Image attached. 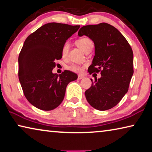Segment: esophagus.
Segmentation results:
<instances>
[{"label": "esophagus", "mask_w": 152, "mask_h": 152, "mask_svg": "<svg viewBox=\"0 0 152 152\" xmlns=\"http://www.w3.org/2000/svg\"><path fill=\"white\" fill-rule=\"evenodd\" d=\"M84 77L83 76H82V75H78V77H77V79H79V80H80V79H83Z\"/></svg>", "instance_id": "obj_1"}]
</instances>
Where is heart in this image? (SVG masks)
<instances>
[{
	"mask_svg": "<svg viewBox=\"0 0 152 152\" xmlns=\"http://www.w3.org/2000/svg\"><path fill=\"white\" fill-rule=\"evenodd\" d=\"M76 45L80 48L81 49L83 50L85 53H86L87 50L92 49L93 45L94 43L91 39H89L87 37H82V38L78 39L76 41ZM69 50V44L68 42H65L62 45V47H61V55H62L63 58H65L67 57L68 53ZM68 69L69 70L75 72V73H81V72L83 71V67L80 65H72L69 66Z\"/></svg>",
	"mask_w": 152,
	"mask_h": 152,
	"instance_id": "b5f03b06",
	"label": "heart"
}]
</instances>
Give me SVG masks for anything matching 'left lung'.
<instances>
[{
    "label": "left lung",
    "mask_w": 152,
    "mask_h": 152,
    "mask_svg": "<svg viewBox=\"0 0 152 152\" xmlns=\"http://www.w3.org/2000/svg\"><path fill=\"white\" fill-rule=\"evenodd\" d=\"M79 36L86 35L95 44V56L89 66V74L101 73L85 92L88 103L97 110H110L128 91L134 74V54L126 39L113 26L102 23L83 26Z\"/></svg>",
    "instance_id": "8db88e82"
}]
</instances>
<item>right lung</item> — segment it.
I'll return each mask as SVG.
<instances>
[{
	"label": "right lung",
	"instance_id": "add662e5",
	"mask_svg": "<svg viewBox=\"0 0 152 152\" xmlns=\"http://www.w3.org/2000/svg\"><path fill=\"white\" fill-rule=\"evenodd\" d=\"M79 25L50 23L45 24L26 39L18 55V79L28 102L39 110L57 107L65 97L69 82L77 75L65 70L53 74L56 60L62 58V45Z\"/></svg>",
	"mask_w": 152,
	"mask_h": 152
}]
</instances>
